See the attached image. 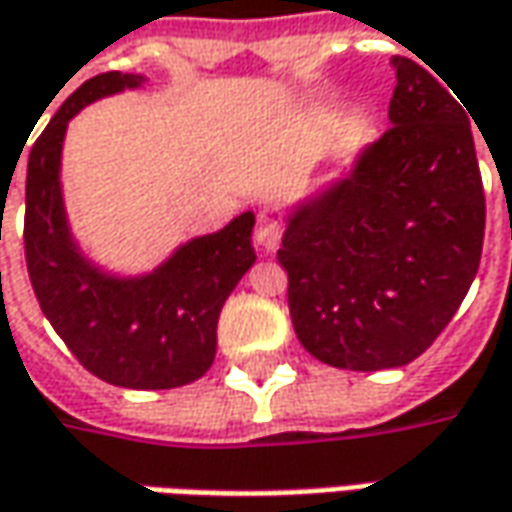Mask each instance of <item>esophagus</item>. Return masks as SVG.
Listing matches in <instances>:
<instances>
[{"mask_svg": "<svg viewBox=\"0 0 512 512\" xmlns=\"http://www.w3.org/2000/svg\"><path fill=\"white\" fill-rule=\"evenodd\" d=\"M280 238H283V229H280V223L274 221L272 215H260L255 223V240L260 249H266V252H272L280 246Z\"/></svg>", "mask_w": 512, "mask_h": 512, "instance_id": "esophagus-1", "label": "esophagus"}]
</instances>
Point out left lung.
I'll list each match as a JSON object with an SVG mask.
<instances>
[{
    "label": "left lung",
    "mask_w": 512,
    "mask_h": 512,
    "mask_svg": "<svg viewBox=\"0 0 512 512\" xmlns=\"http://www.w3.org/2000/svg\"><path fill=\"white\" fill-rule=\"evenodd\" d=\"M391 67V127L291 206L277 249L297 340L345 371L416 360L462 306L485 240L467 113L425 67Z\"/></svg>",
    "instance_id": "obj_1"
}]
</instances>
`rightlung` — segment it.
<instances>
[{
    "mask_svg": "<svg viewBox=\"0 0 512 512\" xmlns=\"http://www.w3.org/2000/svg\"><path fill=\"white\" fill-rule=\"evenodd\" d=\"M144 81L121 70L84 81L36 138L27 155L25 260L50 326L90 374L118 388L164 391L195 382L215 360L223 303L257 260L255 212L186 240L144 274L107 272L81 252L64 209L67 124L87 104Z\"/></svg>",
    "mask_w": 512,
    "mask_h": 512,
    "instance_id": "add662e5",
    "label": "right lung"
}]
</instances>
